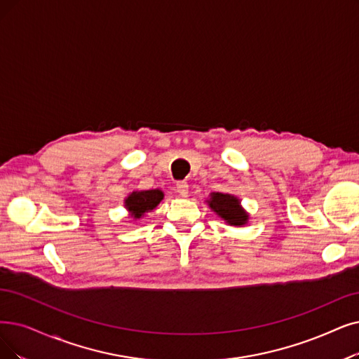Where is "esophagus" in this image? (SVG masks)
I'll return each instance as SVG.
<instances>
[{
  "label": "esophagus",
  "mask_w": 359,
  "mask_h": 359,
  "mask_svg": "<svg viewBox=\"0 0 359 359\" xmlns=\"http://www.w3.org/2000/svg\"><path fill=\"white\" fill-rule=\"evenodd\" d=\"M177 193L182 197H187L189 196V184L185 181H178L177 182Z\"/></svg>",
  "instance_id": "esophagus-1"
}]
</instances>
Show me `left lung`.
<instances>
[{
    "label": "left lung",
    "mask_w": 359,
    "mask_h": 359,
    "mask_svg": "<svg viewBox=\"0 0 359 359\" xmlns=\"http://www.w3.org/2000/svg\"><path fill=\"white\" fill-rule=\"evenodd\" d=\"M208 205L228 225L241 226L249 219V215L241 208L240 200L233 194L212 193L210 198L208 200Z\"/></svg>",
    "instance_id": "left-lung-1"
}]
</instances>
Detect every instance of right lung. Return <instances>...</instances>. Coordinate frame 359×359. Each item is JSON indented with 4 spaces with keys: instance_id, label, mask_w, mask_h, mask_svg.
I'll use <instances>...</instances> for the list:
<instances>
[{
    "instance_id": "right-lung-1",
    "label": "right lung",
    "mask_w": 359,
    "mask_h": 359,
    "mask_svg": "<svg viewBox=\"0 0 359 359\" xmlns=\"http://www.w3.org/2000/svg\"><path fill=\"white\" fill-rule=\"evenodd\" d=\"M163 193L161 190L133 191L125 198V208L131 213L134 219H140L146 212L153 210L162 202Z\"/></svg>"
}]
</instances>
